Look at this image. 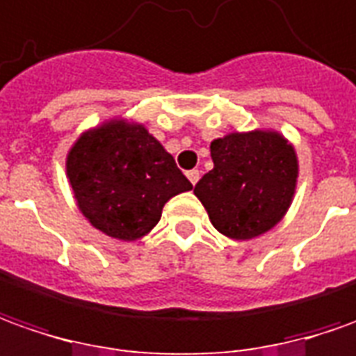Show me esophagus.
<instances>
[{"label": "esophagus", "instance_id": "obj_1", "mask_svg": "<svg viewBox=\"0 0 356 356\" xmlns=\"http://www.w3.org/2000/svg\"><path fill=\"white\" fill-rule=\"evenodd\" d=\"M187 177L193 185H197V181L200 179V171L198 169H191V171H187Z\"/></svg>", "mask_w": 356, "mask_h": 356}]
</instances>
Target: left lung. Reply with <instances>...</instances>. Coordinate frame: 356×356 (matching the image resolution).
<instances>
[{"mask_svg":"<svg viewBox=\"0 0 356 356\" xmlns=\"http://www.w3.org/2000/svg\"><path fill=\"white\" fill-rule=\"evenodd\" d=\"M214 169L195 185L212 226L234 239L265 234L289 210L298 163L275 132L228 134L210 144Z\"/></svg>","mask_w":356,"mask_h":356,"instance_id":"obj_1","label":"left lung"}]
</instances>
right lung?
Instances as JSON below:
<instances>
[{"instance_id":"add662e5","label":"right lung","mask_w":356,"mask_h":356,"mask_svg":"<svg viewBox=\"0 0 356 356\" xmlns=\"http://www.w3.org/2000/svg\"><path fill=\"white\" fill-rule=\"evenodd\" d=\"M67 177L83 216L127 241L158 224L169 198L193 188L146 128L118 120L77 140L67 156Z\"/></svg>"}]
</instances>
